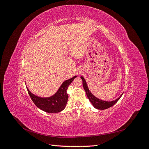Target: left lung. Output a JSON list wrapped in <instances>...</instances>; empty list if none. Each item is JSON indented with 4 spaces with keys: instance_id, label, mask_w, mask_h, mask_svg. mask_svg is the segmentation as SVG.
<instances>
[{
    "instance_id": "1",
    "label": "left lung",
    "mask_w": 149,
    "mask_h": 149,
    "mask_svg": "<svg viewBox=\"0 0 149 149\" xmlns=\"http://www.w3.org/2000/svg\"><path fill=\"white\" fill-rule=\"evenodd\" d=\"M81 79L83 81V88L85 90L86 93V95L89 99V100L92 103L93 106L97 109H101V110L106 109H108V108L112 107L119 101V100L120 98L122 95H123V94H122V95L119 98L117 99V100H116L115 101H112L108 102V101H102V100H99V99H97V97L93 96V94L91 93V92L89 91V90L87 86L86 82V81L84 79V78L81 76Z\"/></svg>"
}]
</instances>
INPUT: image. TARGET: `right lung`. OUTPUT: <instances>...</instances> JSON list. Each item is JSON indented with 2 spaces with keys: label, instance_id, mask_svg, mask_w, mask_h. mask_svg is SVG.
Wrapping results in <instances>:
<instances>
[{
  "label": "right lung",
  "instance_id": "right-lung-1",
  "mask_svg": "<svg viewBox=\"0 0 149 149\" xmlns=\"http://www.w3.org/2000/svg\"><path fill=\"white\" fill-rule=\"evenodd\" d=\"M76 77L77 76H75L72 78L64 81L55 95L49 97H40L31 93L28 88L27 91L31 100L40 109L45 112H49V113L59 112L65 109L68 99L67 89L68 88L69 85Z\"/></svg>",
  "mask_w": 149,
  "mask_h": 149
}]
</instances>
